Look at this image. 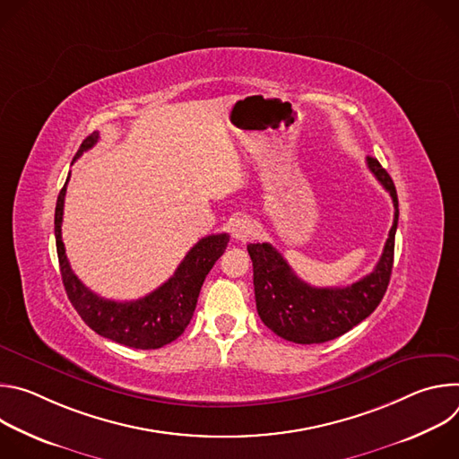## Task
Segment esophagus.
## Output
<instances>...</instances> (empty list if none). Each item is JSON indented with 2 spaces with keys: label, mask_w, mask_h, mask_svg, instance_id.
Masks as SVG:
<instances>
[{
  "label": "esophagus",
  "mask_w": 459,
  "mask_h": 459,
  "mask_svg": "<svg viewBox=\"0 0 459 459\" xmlns=\"http://www.w3.org/2000/svg\"><path fill=\"white\" fill-rule=\"evenodd\" d=\"M252 232H254V225H252V221L248 218H239L232 225V238L238 239V241L248 239Z\"/></svg>",
  "instance_id": "1"
}]
</instances>
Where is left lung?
I'll return each instance as SVG.
<instances>
[{
    "label": "left lung",
    "mask_w": 459,
    "mask_h": 459,
    "mask_svg": "<svg viewBox=\"0 0 459 459\" xmlns=\"http://www.w3.org/2000/svg\"><path fill=\"white\" fill-rule=\"evenodd\" d=\"M367 167L390 194L394 223L374 271L359 281L347 287H312L296 276L271 243L247 245L254 269L257 314L274 334L287 342L312 345L340 338L368 317L386 292L394 264L398 194L394 181L376 158L368 156Z\"/></svg>",
    "instance_id": "8db88e82"
}]
</instances>
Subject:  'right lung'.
Listing matches in <instances>:
<instances>
[{
	"label": "right lung",
	"instance_id": "right-lung-1",
	"mask_svg": "<svg viewBox=\"0 0 459 459\" xmlns=\"http://www.w3.org/2000/svg\"><path fill=\"white\" fill-rule=\"evenodd\" d=\"M98 133L87 136L80 151L76 152L74 161L85 151L92 149L98 143ZM69 178L65 181L57 195L54 214V234L61 280L73 307L78 310L82 319L94 333L119 345L151 351L174 342L183 334L186 325L190 323L195 303H198L202 285L211 269L214 267L218 257L225 252L229 234H212L202 238L186 252L174 276L169 278V281H165L161 287H158L145 298H140L136 301L105 299L89 290L78 280V276L73 273L69 265L67 254H65V245L61 239V221L65 192H67Z\"/></svg>",
	"mask_w": 459,
	"mask_h": 459
}]
</instances>
